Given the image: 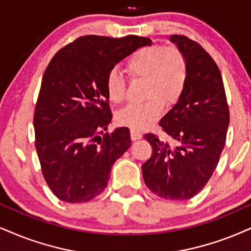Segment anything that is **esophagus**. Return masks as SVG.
I'll list each match as a JSON object with an SVG mask.
<instances>
[{
    "instance_id": "esophagus-1",
    "label": "esophagus",
    "mask_w": 251,
    "mask_h": 251,
    "mask_svg": "<svg viewBox=\"0 0 251 251\" xmlns=\"http://www.w3.org/2000/svg\"><path fill=\"white\" fill-rule=\"evenodd\" d=\"M130 136L132 141H138L142 138V134L138 130H135V129H131L130 130Z\"/></svg>"
}]
</instances>
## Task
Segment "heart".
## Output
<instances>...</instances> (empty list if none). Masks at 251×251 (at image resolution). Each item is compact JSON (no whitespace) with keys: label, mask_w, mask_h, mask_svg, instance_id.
<instances>
[{"label":"heart","mask_w":251,"mask_h":251,"mask_svg":"<svg viewBox=\"0 0 251 251\" xmlns=\"http://www.w3.org/2000/svg\"><path fill=\"white\" fill-rule=\"evenodd\" d=\"M132 78L145 79L149 100L132 103L121 109L117 123L135 130H143L162 114L164 103L172 104L181 97L188 79V65L182 52L176 46L163 49L153 45L132 53L126 64ZM106 92L110 102L119 104L126 99V82L115 71L108 73Z\"/></svg>","instance_id":"heart-1"}]
</instances>
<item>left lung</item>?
Listing matches in <instances>:
<instances>
[{
  "label": "left lung",
  "instance_id": "left-lung-1",
  "mask_svg": "<svg viewBox=\"0 0 251 251\" xmlns=\"http://www.w3.org/2000/svg\"><path fill=\"white\" fill-rule=\"evenodd\" d=\"M188 65L186 87L159 125L176 143L144 135L152 145L142 165L145 185L169 200H187L205 187L226 144L229 109L218 65L198 43L185 36L170 37Z\"/></svg>",
  "mask_w": 251,
  "mask_h": 251
}]
</instances>
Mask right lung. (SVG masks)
I'll return each instance as SVG.
<instances>
[{"instance_id": "1", "label": "right lung", "mask_w": 251, "mask_h": 251, "mask_svg": "<svg viewBox=\"0 0 251 251\" xmlns=\"http://www.w3.org/2000/svg\"><path fill=\"white\" fill-rule=\"evenodd\" d=\"M151 45L138 36H83L48 65L33 128L43 176L58 199L85 202L106 188L114 163L131 145L126 126L100 136L113 119L106 78L126 55Z\"/></svg>"}]
</instances>
